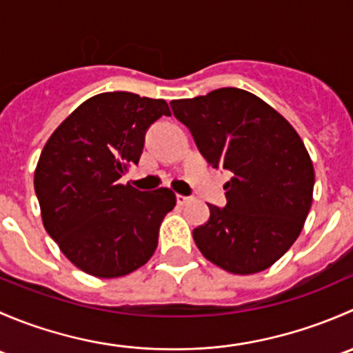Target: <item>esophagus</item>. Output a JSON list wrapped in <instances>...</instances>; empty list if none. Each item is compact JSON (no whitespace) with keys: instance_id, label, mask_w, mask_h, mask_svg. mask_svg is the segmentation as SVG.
<instances>
[{"instance_id":"obj_1","label":"esophagus","mask_w":353,"mask_h":353,"mask_svg":"<svg viewBox=\"0 0 353 353\" xmlns=\"http://www.w3.org/2000/svg\"><path fill=\"white\" fill-rule=\"evenodd\" d=\"M176 201H177V205H186V203H190L191 201V198L190 196H183V194H176Z\"/></svg>"}]
</instances>
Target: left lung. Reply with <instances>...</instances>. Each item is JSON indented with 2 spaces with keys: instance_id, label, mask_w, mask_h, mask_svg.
Segmentation results:
<instances>
[{
  "instance_id": "8db88e82",
  "label": "left lung",
  "mask_w": 353,
  "mask_h": 353,
  "mask_svg": "<svg viewBox=\"0 0 353 353\" xmlns=\"http://www.w3.org/2000/svg\"><path fill=\"white\" fill-rule=\"evenodd\" d=\"M199 154L230 172L223 208L193 230L206 259L236 275L270 268L295 243L312 203L314 169L297 131L266 102L219 88L170 102Z\"/></svg>"
}]
</instances>
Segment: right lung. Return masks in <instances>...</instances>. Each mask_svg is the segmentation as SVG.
<instances>
[{
	"mask_svg": "<svg viewBox=\"0 0 353 353\" xmlns=\"http://www.w3.org/2000/svg\"><path fill=\"white\" fill-rule=\"evenodd\" d=\"M169 114L162 99L105 92L74 109L44 145L34 176L42 222L81 272L116 279L155 252L176 194L145 193L119 179L140 160L148 128Z\"/></svg>",
	"mask_w": 353,
	"mask_h": 353,
	"instance_id": "1",
	"label": "right lung"
}]
</instances>
